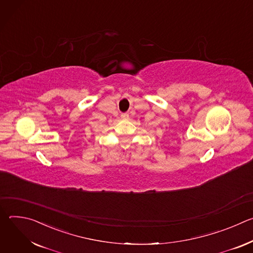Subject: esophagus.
<instances>
[{
	"instance_id": "esophagus-1",
	"label": "esophagus",
	"mask_w": 253,
	"mask_h": 253,
	"mask_svg": "<svg viewBox=\"0 0 253 253\" xmlns=\"http://www.w3.org/2000/svg\"><path fill=\"white\" fill-rule=\"evenodd\" d=\"M121 118H122L123 120H127V119L129 118V115H128L127 113H123V114L121 115Z\"/></svg>"
}]
</instances>
